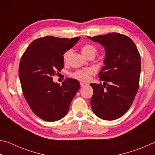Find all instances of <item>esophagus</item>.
<instances>
[{"instance_id":"34e87169","label":"esophagus","mask_w":155,"mask_h":155,"mask_svg":"<svg viewBox=\"0 0 155 155\" xmlns=\"http://www.w3.org/2000/svg\"><path fill=\"white\" fill-rule=\"evenodd\" d=\"M87 85V83H83V82L81 83V87H84V86H85Z\"/></svg>"}]
</instances>
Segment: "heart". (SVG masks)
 <instances>
[{
    "label": "heart",
    "instance_id": "obj_1",
    "mask_svg": "<svg viewBox=\"0 0 155 155\" xmlns=\"http://www.w3.org/2000/svg\"><path fill=\"white\" fill-rule=\"evenodd\" d=\"M81 52H82L83 56L87 58L90 55L95 56L97 53V48L95 46L92 45V44H85L81 47ZM71 53L72 51L70 50H68L64 52V55H63V59H64L65 62H67L68 61L70 55H71ZM95 72L96 70L94 68H85V69L76 70L75 72L72 73L71 76L72 77L78 81H87L90 80L91 76L95 74Z\"/></svg>",
    "mask_w": 155,
    "mask_h": 155
}]
</instances>
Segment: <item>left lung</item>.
I'll return each instance as SVG.
<instances>
[{
    "label": "left lung",
    "instance_id": "1",
    "mask_svg": "<svg viewBox=\"0 0 155 155\" xmlns=\"http://www.w3.org/2000/svg\"><path fill=\"white\" fill-rule=\"evenodd\" d=\"M106 51L105 65L99 73L102 83H91L90 103L100 118L114 120L130 108L140 86L141 58L137 46L128 36L117 33L88 37Z\"/></svg>",
    "mask_w": 155,
    "mask_h": 155
}]
</instances>
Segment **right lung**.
I'll list each match as a JSON object with an SVG mask.
<instances>
[{
  "instance_id": "right-lung-1",
  "label": "right lung",
  "mask_w": 155,
  "mask_h": 155,
  "mask_svg": "<svg viewBox=\"0 0 155 155\" xmlns=\"http://www.w3.org/2000/svg\"><path fill=\"white\" fill-rule=\"evenodd\" d=\"M79 39H36L21 57L19 78L25 98L34 114L44 121L63 118L80 88L79 82L73 78H67L61 85L52 81V76L64 68V52Z\"/></svg>"
}]
</instances>
